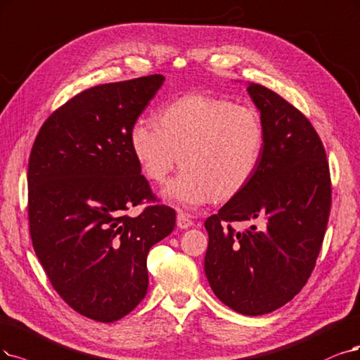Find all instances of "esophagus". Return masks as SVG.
Wrapping results in <instances>:
<instances>
[{
    "instance_id": "1",
    "label": "esophagus",
    "mask_w": 360,
    "mask_h": 360,
    "mask_svg": "<svg viewBox=\"0 0 360 360\" xmlns=\"http://www.w3.org/2000/svg\"><path fill=\"white\" fill-rule=\"evenodd\" d=\"M176 225H178L179 229L185 230V229H190L191 227L193 221H191V218L187 214H184V212H179L178 217H176Z\"/></svg>"
}]
</instances>
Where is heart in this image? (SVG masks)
Instances as JSON below:
<instances>
[{"label":"heart","mask_w":360,"mask_h":360,"mask_svg":"<svg viewBox=\"0 0 360 360\" xmlns=\"http://www.w3.org/2000/svg\"><path fill=\"white\" fill-rule=\"evenodd\" d=\"M264 143V123L254 106L202 93L165 105L155 123L138 118L129 131L131 154L150 181L163 184L181 162L184 169L165 195L188 209L240 193L255 175Z\"/></svg>","instance_id":"obj_1"}]
</instances>
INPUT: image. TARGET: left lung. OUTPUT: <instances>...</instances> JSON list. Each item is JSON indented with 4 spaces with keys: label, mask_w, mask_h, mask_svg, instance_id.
<instances>
[{
    "label": "left lung",
    "mask_w": 360,
    "mask_h": 360,
    "mask_svg": "<svg viewBox=\"0 0 360 360\" xmlns=\"http://www.w3.org/2000/svg\"><path fill=\"white\" fill-rule=\"evenodd\" d=\"M265 143L246 187L206 219L205 271L214 294L237 313H271L307 283L330 212V175L323 143L300 110L250 83ZM264 220L240 233L233 221Z\"/></svg>",
    "instance_id": "1"
}]
</instances>
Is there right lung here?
<instances>
[{"label":"right lung","instance_id":"1","mask_svg":"<svg viewBox=\"0 0 360 360\" xmlns=\"http://www.w3.org/2000/svg\"><path fill=\"white\" fill-rule=\"evenodd\" d=\"M163 82L154 74L78 93L46 120L31 150L34 250L60 298L98 322H115L143 300L148 252L175 229V209L155 203L129 145ZM145 200L153 205L130 217Z\"/></svg>","mask_w":360,"mask_h":360}]
</instances>
